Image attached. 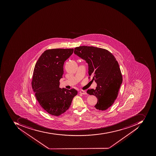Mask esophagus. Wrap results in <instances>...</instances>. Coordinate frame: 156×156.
<instances>
[{
    "mask_svg": "<svg viewBox=\"0 0 156 156\" xmlns=\"http://www.w3.org/2000/svg\"><path fill=\"white\" fill-rule=\"evenodd\" d=\"M80 93H81V94H87V93L85 91H83V90H81V91H80Z\"/></svg>",
    "mask_w": 156,
    "mask_h": 156,
    "instance_id": "34e87169",
    "label": "esophagus"
}]
</instances>
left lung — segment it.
<instances>
[{"label":"left lung","instance_id":"1","mask_svg":"<svg viewBox=\"0 0 156 156\" xmlns=\"http://www.w3.org/2000/svg\"><path fill=\"white\" fill-rule=\"evenodd\" d=\"M74 53L88 64L89 78L93 76L97 86L87 93L97 98L94 106L99 110H105L117 98L123 78L118 62L112 53L106 49L93 46L77 47Z\"/></svg>","mask_w":156,"mask_h":156}]
</instances>
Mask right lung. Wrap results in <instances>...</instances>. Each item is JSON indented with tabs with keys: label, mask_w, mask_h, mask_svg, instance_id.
I'll return each mask as SVG.
<instances>
[{
	"label": "right lung",
	"mask_w": 156,
	"mask_h": 156,
	"mask_svg": "<svg viewBox=\"0 0 156 156\" xmlns=\"http://www.w3.org/2000/svg\"><path fill=\"white\" fill-rule=\"evenodd\" d=\"M73 49H49L44 51L37 62L33 71L31 86L42 108L50 115L59 116L71 106L77 94L75 89L60 88L64 62Z\"/></svg>",
	"instance_id": "obj_1"
}]
</instances>
